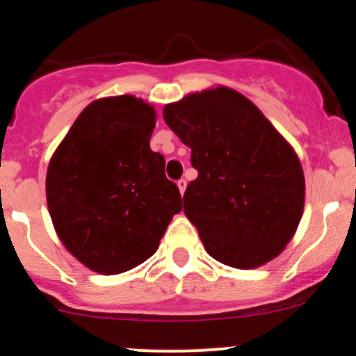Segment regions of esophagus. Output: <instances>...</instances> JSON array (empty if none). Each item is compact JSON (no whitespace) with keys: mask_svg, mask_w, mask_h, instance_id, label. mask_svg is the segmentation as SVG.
<instances>
[{"mask_svg":"<svg viewBox=\"0 0 356 356\" xmlns=\"http://www.w3.org/2000/svg\"><path fill=\"white\" fill-rule=\"evenodd\" d=\"M177 187H179V191H181V194H184V192H186L187 182L184 181V179H181V181H177Z\"/></svg>","mask_w":356,"mask_h":356,"instance_id":"obj_1","label":"esophagus"}]
</instances>
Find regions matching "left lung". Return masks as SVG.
Here are the masks:
<instances>
[{"mask_svg": "<svg viewBox=\"0 0 356 356\" xmlns=\"http://www.w3.org/2000/svg\"><path fill=\"white\" fill-rule=\"evenodd\" d=\"M164 120L199 175L184 212L207 254L252 269L283 252L305 209V174L286 138L243 93L212 87L167 104Z\"/></svg>", "mask_w": 356, "mask_h": 356, "instance_id": "obj_1", "label": "left lung"}]
</instances>
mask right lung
Instances as JSON below:
<instances>
[{
	"mask_svg": "<svg viewBox=\"0 0 356 356\" xmlns=\"http://www.w3.org/2000/svg\"><path fill=\"white\" fill-rule=\"evenodd\" d=\"M157 113L134 95L93 100L47 170V204L63 246L83 266L118 275L157 251L182 211L165 161L150 149Z\"/></svg>",
	"mask_w": 356,
	"mask_h": 356,
	"instance_id": "add662e5",
	"label": "right lung"
}]
</instances>
